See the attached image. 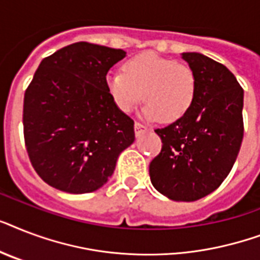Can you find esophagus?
Here are the masks:
<instances>
[{
  "label": "esophagus",
  "mask_w": 260,
  "mask_h": 260,
  "mask_svg": "<svg viewBox=\"0 0 260 260\" xmlns=\"http://www.w3.org/2000/svg\"><path fill=\"white\" fill-rule=\"evenodd\" d=\"M147 131V126H144L143 124H140V122H135V132H136V135H140L143 134V132H146Z\"/></svg>",
  "instance_id": "1"
}]
</instances>
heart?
Instances as JSON below:
<instances>
[{
  "label": "heart",
  "instance_id": "heart-1",
  "mask_svg": "<svg viewBox=\"0 0 260 260\" xmlns=\"http://www.w3.org/2000/svg\"><path fill=\"white\" fill-rule=\"evenodd\" d=\"M124 73L110 71L105 77L108 93L118 109L129 113L143 97L147 101L142 116L148 121L181 120L193 106L197 78L191 67L165 58L155 52H144L126 60Z\"/></svg>",
  "mask_w": 260,
  "mask_h": 260
}]
</instances>
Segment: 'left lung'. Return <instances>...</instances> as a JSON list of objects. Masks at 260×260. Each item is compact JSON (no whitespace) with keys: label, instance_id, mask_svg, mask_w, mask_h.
Masks as SVG:
<instances>
[{"label":"left lung","instance_id":"1","mask_svg":"<svg viewBox=\"0 0 260 260\" xmlns=\"http://www.w3.org/2000/svg\"><path fill=\"white\" fill-rule=\"evenodd\" d=\"M182 59L197 78L196 98L181 120L155 131L163 146L150 178L167 198L190 202L214 191L234 167L244 132V91L221 63L198 52Z\"/></svg>","mask_w":260,"mask_h":260}]
</instances>
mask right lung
<instances>
[{
	"mask_svg": "<svg viewBox=\"0 0 260 260\" xmlns=\"http://www.w3.org/2000/svg\"><path fill=\"white\" fill-rule=\"evenodd\" d=\"M122 50L79 42L44 58L24 95V139L43 181L66 193H91L109 181L135 142L134 120L118 109L105 77Z\"/></svg>",
	"mask_w": 260,
	"mask_h": 260,
	"instance_id": "obj_1",
	"label": "right lung"
}]
</instances>
